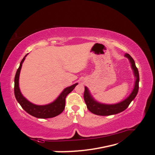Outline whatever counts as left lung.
Listing matches in <instances>:
<instances>
[{"label": "left lung", "mask_w": 155, "mask_h": 155, "mask_svg": "<svg viewBox=\"0 0 155 155\" xmlns=\"http://www.w3.org/2000/svg\"><path fill=\"white\" fill-rule=\"evenodd\" d=\"M124 57L129 60L130 66L135 78L134 87H133L132 91L127 98L123 100L120 103L115 104H104L100 103L94 99L89 89L85 86V91H84V100H85L88 110L92 114L98 115H111L119 114V113L124 111L137 96L139 90V82H140L138 70L135 65V61L130 57V54L126 53Z\"/></svg>", "instance_id": "1"}]
</instances>
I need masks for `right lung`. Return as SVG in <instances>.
Here are the masks:
<instances>
[{
    "instance_id": "add662e5",
    "label": "right lung",
    "mask_w": 155,
    "mask_h": 155,
    "mask_svg": "<svg viewBox=\"0 0 155 155\" xmlns=\"http://www.w3.org/2000/svg\"><path fill=\"white\" fill-rule=\"evenodd\" d=\"M27 54L20 62V66L17 70L15 73L14 78V94L15 97L16 98L18 103L22 107V109L27 111L28 114L33 116L38 117V118H51V117H55L57 115L61 114L65 108V98L68 94H70L74 90V87L78 85V83H75L70 87H65L62 92L59 94V96L52 103L44 104V105H38L33 104L28 101L25 97L21 93L19 87V77L21 68L23 62L27 56Z\"/></svg>"
}]
</instances>
